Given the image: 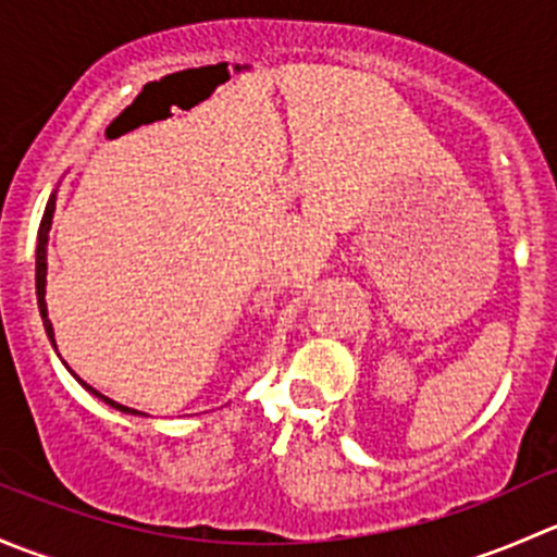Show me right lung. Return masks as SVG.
<instances>
[{
  "label": "right lung",
  "mask_w": 557,
  "mask_h": 557,
  "mask_svg": "<svg viewBox=\"0 0 557 557\" xmlns=\"http://www.w3.org/2000/svg\"><path fill=\"white\" fill-rule=\"evenodd\" d=\"M53 212H55V190H53V194H50L48 205H45V215H42V223H39V234H37V252H35V283H37V307H39V318H42L45 334H48L50 345H53V350H55L53 323H50V318H48V305H45V285H48V234H50V223H53ZM59 358H61V356H59ZM64 367H66V363H64ZM66 369H70V367H66ZM70 374H72V377L77 380V383H81L83 387H86V391L91 393V396H97L99 401H104L107 407L117 409V412H123V414H145V412H139V409L123 407V404H117V401H112V398L102 396V393H99L97 387H91L88 383H83V380L77 377V374L72 372V369H70Z\"/></svg>",
  "instance_id": "add662e5"
}]
</instances>
